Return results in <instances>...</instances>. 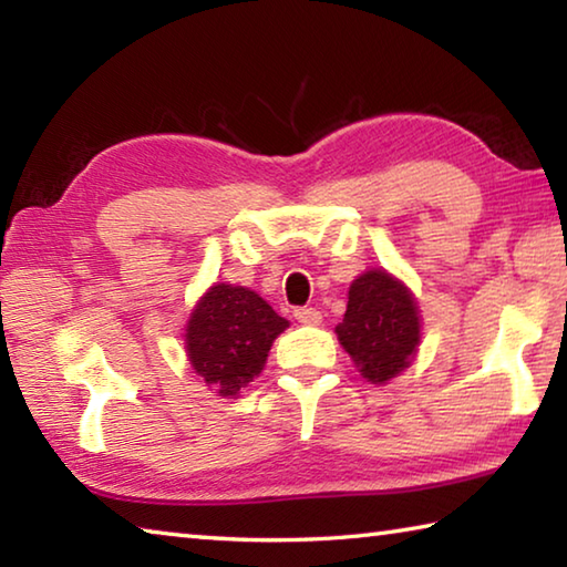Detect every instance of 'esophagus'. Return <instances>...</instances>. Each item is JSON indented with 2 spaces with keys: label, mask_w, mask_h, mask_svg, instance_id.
Masks as SVG:
<instances>
[{
  "label": "esophagus",
  "mask_w": 567,
  "mask_h": 567,
  "mask_svg": "<svg viewBox=\"0 0 567 567\" xmlns=\"http://www.w3.org/2000/svg\"><path fill=\"white\" fill-rule=\"evenodd\" d=\"M292 315H295V320L302 324H320L322 322V315L318 307H297Z\"/></svg>",
  "instance_id": "esophagus-1"
}]
</instances>
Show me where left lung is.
<instances>
[{
	"label": "left lung",
	"mask_w": 567,
	"mask_h": 567,
	"mask_svg": "<svg viewBox=\"0 0 567 567\" xmlns=\"http://www.w3.org/2000/svg\"><path fill=\"white\" fill-rule=\"evenodd\" d=\"M362 378L388 382L405 370L420 342L417 305L385 270H370L350 285L348 312L334 328Z\"/></svg>",
	"instance_id": "1"
}]
</instances>
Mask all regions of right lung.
<instances>
[{
	"instance_id": "obj_1",
	"label": "right lung",
	"mask_w": 567,
	"mask_h": 567,
	"mask_svg": "<svg viewBox=\"0 0 567 567\" xmlns=\"http://www.w3.org/2000/svg\"><path fill=\"white\" fill-rule=\"evenodd\" d=\"M287 328L260 295L247 287L215 285L192 310L187 354L197 375L223 398H235L260 375L267 352Z\"/></svg>"
}]
</instances>
